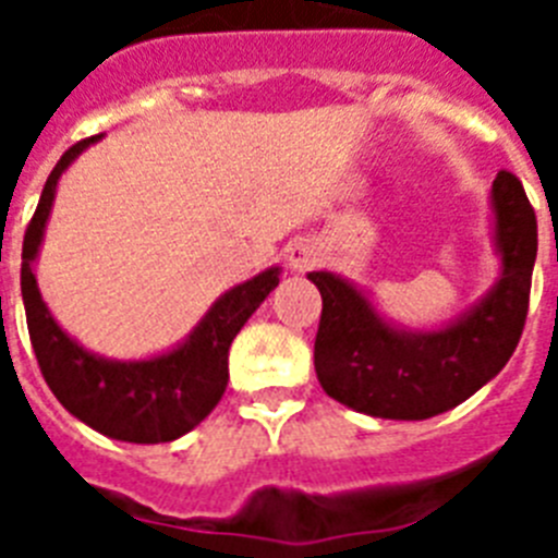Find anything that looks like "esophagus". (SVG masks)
<instances>
[{
  "mask_svg": "<svg viewBox=\"0 0 558 558\" xmlns=\"http://www.w3.org/2000/svg\"><path fill=\"white\" fill-rule=\"evenodd\" d=\"M288 259H290V268L293 270H307L318 263V251L307 243H295L293 248H290Z\"/></svg>",
  "mask_w": 558,
  "mask_h": 558,
  "instance_id": "1",
  "label": "esophagus"
}]
</instances>
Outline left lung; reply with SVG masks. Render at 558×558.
<instances>
[{"instance_id": "1", "label": "left lung", "mask_w": 558, "mask_h": 558, "mask_svg": "<svg viewBox=\"0 0 558 558\" xmlns=\"http://www.w3.org/2000/svg\"><path fill=\"white\" fill-rule=\"evenodd\" d=\"M502 276L461 322L438 332H402L352 284L313 270L322 290L315 374L343 405L379 418H430L461 405L509 363L529 318L536 259V215L514 172L492 184Z\"/></svg>"}]
</instances>
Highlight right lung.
Masks as SVG:
<instances>
[{"mask_svg": "<svg viewBox=\"0 0 558 558\" xmlns=\"http://www.w3.org/2000/svg\"><path fill=\"white\" fill-rule=\"evenodd\" d=\"M100 136L83 140L61 156L36 215L27 223L22 245V299L29 340L49 391L72 416L97 433L131 445H161L201 425L220 402L229 383V347L265 295L279 284V268L254 276L218 299L184 347L153 360L117 363L86 352L69 338L41 302L33 259L41 245L61 172L83 147Z\"/></svg>", "mask_w": 558, "mask_h": 558, "instance_id": "1", "label": "right lung"}]
</instances>
